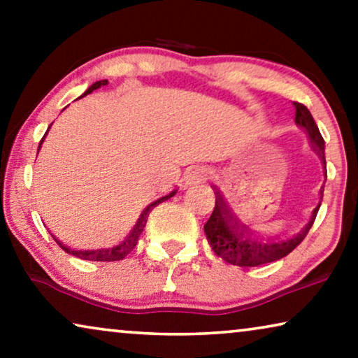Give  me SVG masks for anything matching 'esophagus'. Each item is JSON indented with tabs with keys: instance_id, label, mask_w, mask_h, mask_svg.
<instances>
[{
	"instance_id": "1",
	"label": "esophagus",
	"mask_w": 358,
	"mask_h": 358,
	"mask_svg": "<svg viewBox=\"0 0 358 358\" xmlns=\"http://www.w3.org/2000/svg\"><path fill=\"white\" fill-rule=\"evenodd\" d=\"M203 171L202 169H190L187 174H185V180H187V184H192V182H199V180L203 179Z\"/></svg>"
}]
</instances>
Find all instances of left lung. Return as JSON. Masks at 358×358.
<instances>
[{
    "mask_svg": "<svg viewBox=\"0 0 358 358\" xmlns=\"http://www.w3.org/2000/svg\"><path fill=\"white\" fill-rule=\"evenodd\" d=\"M293 106H295L296 125L306 131L313 148L321 156L322 163H326L324 140H322L311 112L301 102H293ZM322 192H324V187L321 189V199ZM320 207L321 202L311 212L310 220L293 233L272 234L239 222L231 210L228 208V205L223 202L220 192L215 190V208L203 229L207 234L208 244L218 257L233 264V266L256 267L288 256L306 238L308 231L315 223Z\"/></svg>",
    "mask_w": 358,
    "mask_h": 358,
    "instance_id": "8db88e82",
    "label": "left lung"
}]
</instances>
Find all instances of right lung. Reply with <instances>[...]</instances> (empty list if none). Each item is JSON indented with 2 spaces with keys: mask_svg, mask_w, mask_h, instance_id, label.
I'll use <instances>...</instances> for the list:
<instances>
[{
  "mask_svg": "<svg viewBox=\"0 0 358 358\" xmlns=\"http://www.w3.org/2000/svg\"><path fill=\"white\" fill-rule=\"evenodd\" d=\"M106 85H107V80L97 81V83H94V85H92V86L90 87V90H87L83 96L90 94V92L97 90V87L106 86ZM83 96H81V97H83ZM47 131H48V130H47ZM43 138H45V135H43ZM43 138L41 140V143H38V150H41V145H42ZM173 195H176V190H174V192L168 194V195H164V197L155 200L153 203H150L148 207H146V208L143 210V213L140 215L138 222L135 223V227L131 228V231H130L129 234H127L124 241H120V243L117 244V246H114V248H101V249H87V251H76V249H70L68 246H65V244H62L60 241H58V239H55V241H57L58 246H60V248L63 249V251L68 252V254H71V256L80 257V259H83V261H97V262L122 261V259L127 257V254H130V252L135 249L136 243H138L140 234L143 233V228H145L146 220H148V215H150L151 210H153V208L156 207V205H159L161 202H164V200H168V199L173 197Z\"/></svg>",
  "mask_w": 358,
  "mask_h": 358,
  "instance_id": "obj_1",
  "label": "right lung"
}]
</instances>
